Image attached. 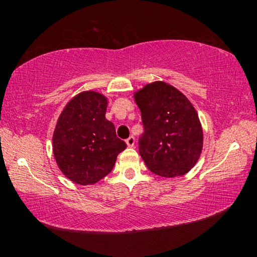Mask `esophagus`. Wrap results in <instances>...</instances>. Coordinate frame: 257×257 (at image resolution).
<instances>
[{
    "label": "esophagus",
    "instance_id": "34e87169",
    "mask_svg": "<svg viewBox=\"0 0 257 257\" xmlns=\"http://www.w3.org/2000/svg\"><path fill=\"white\" fill-rule=\"evenodd\" d=\"M125 144H127L128 147H133L135 145V138L133 136H130L129 138H127V141H125Z\"/></svg>",
    "mask_w": 257,
    "mask_h": 257
}]
</instances>
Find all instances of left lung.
I'll return each instance as SVG.
<instances>
[{"instance_id": "1", "label": "left lung", "mask_w": 257, "mask_h": 257, "mask_svg": "<svg viewBox=\"0 0 257 257\" xmlns=\"http://www.w3.org/2000/svg\"><path fill=\"white\" fill-rule=\"evenodd\" d=\"M134 97L144 124L139 154L147 168L160 177L186 175L203 150V128L193 104L164 81L145 85Z\"/></svg>"}]
</instances>
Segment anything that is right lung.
Wrapping results in <instances>:
<instances>
[{
  "label": "right lung",
  "mask_w": 257,
  "mask_h": 257,
  "mask_svg": "<svg viewBox=\"0 0 257 257\" xmlns=\"http://www.w3.org/2000/svg\"><path fill=\"white\" fill-rule=\"evenodd\" d=\"M107 98L81 92L64 106L53 134V154L64 176L78 185H93L107 176L127 144L105 118Z\"/></svg>",
  "instance_id": "right-lung-1"
}]
</instances>
